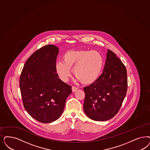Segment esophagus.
Masks as SVG:
<instances>
[{
  "mask_svg": "<svg viewBox=\"0 0 150 150\" xmlns=\"http://www.w3.org/2000/svg\"><path fill=\"white\" fill-rule=\"evenodd\" d=\"M78 88L75 87V86H72V92H75L78 90Z\"/></svg>",
  "mask_w": 150,
  "mask_h": 150,
  "instance_id": "34e87169",
  "label": "esophagus"
}]
</instances>
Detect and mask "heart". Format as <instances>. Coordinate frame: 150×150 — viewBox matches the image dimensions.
Masks as SVG:
<instances>
[{
    "label": "heart",
    "instance_id": "1",
    "mask_svg": "<svg viewBox=\"0 0 150 150\" xmlns=\"http://www.w3.org/2000/svg\"><path fill=\"white\" fill-rule=\"evenodd\" d=\"M63 62L55 63V71L64 82L71 75L70 69L78 80L84 84H91L99 78L103 67L101 54L95 50H79L66 52L62 56Z\"/></svg>",
    "mask_w": 150,
    "mask_h": 150
}]
</instances>
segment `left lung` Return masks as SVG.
I'll return each instance as SVG.
<instances>
[{
	"instance_id": "left-lung-1",
	"label": "left lung",
	"mask_w": 150,
	"mask_h": 150,
	"mask_svg": "<svg viewBox=\"0 0 150 150\" xmlns=\"http://www.w3.org/2000/svg\"><path fill=\"white\" fill-rule=\"evenodd\" d=\"M127 90L126 68L109 49L102 74L95 82L83 88L85 113L95 121H103L114 117L122 106Z\"/></svg>"
}]
</instances>
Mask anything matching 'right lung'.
<instances>
[{
    "label": "right lung",
    "mask_w": 150,
    "mask_h": 150,
    "mask_svg": "<svg viewBox=\"0 0 150 150\" xmlns=\"http://www.w3.org/2000/svg\"><path fill=\"white\" fill-rule=\"evenodd\" d=\"M59 48L47 45L34 52L21 72L19 86L24 107L41 123L59 119L65 108L71 86L64 83L55 71Z\"/></svg>",
    "instance_id": "1"
}]
</instances>
